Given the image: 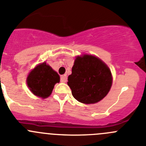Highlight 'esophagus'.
I'll use <instances>...</instances> for the list:
<instances>
[{"label":"esophagus","mask_w":146,"mask_h":146,"mask_svg":"<svg viewBox=\"0 0 146 146\" xmlns=\"http://www.w3.org/2000/svg\"><path fill=\"white\" fill-rule=\"evenodd\" d=\"M60 81L62 83H65L67 81V76L66 75H63V76H61L60 77Z\"/></svg>","instance_id":"34e87169"}]
</instances>
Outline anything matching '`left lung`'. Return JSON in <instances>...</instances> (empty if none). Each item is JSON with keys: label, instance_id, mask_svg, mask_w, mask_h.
Instances as JSON below:
<instances>
[{"label": "left lung", "instance_id": "8db88e82", "mask_svg": "<svg viewBox=\"0 0 146 146\" xmlns=\"http://www.w3.org/2000/svg\"><path fill=\"white\" fill-rule=\"evenodd\" d=\"M73 97L84 104H95L104 99L112 84L109 67L92 54H84L75 59L71 75L68 78Z\"/></svg>", "mask_w": 146, "mask_h": 146}]
</instances>
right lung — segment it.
<instances>
[{"instance_id": "right-lung-1", "label": "right lung", "mask_w": 146, "mask_h": 146, "mask_svg": "<svg viewBox=\"0 0 146 146\" xmlns=\"http://www.w3.org/2000/svg\"><path fill=\"white\" fill-rule=\"evenodd\" d=\"M59 82V75L45 62L36 65L27 78V86L32 93L42 99L50 96L55 84Z\"/></svg>"}]
</instances>
